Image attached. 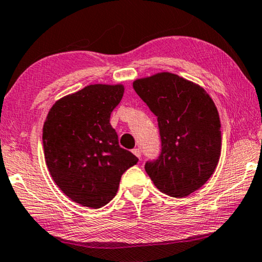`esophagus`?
<instances>
[{
	"instance_id": "34e87169",
	"label": "esophagus",
	"mask_w": 262,
	"mask_h": 262,
	"mask_svg": "<svg viewBox=\"0 0 262 262\" xmlns=\"http://www.w3.org/2000/svg\"><path fill=\"white\" fill-rule=\"evenodd\" d=\"M132 152H133V154H134L135 156H137L138 158H140V157H141V151L139 150V148H134V150L132 151Z\"/></svg>"
}]
</instances>
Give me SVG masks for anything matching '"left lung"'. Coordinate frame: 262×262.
<instances>
[{"mask_svg":"<svg viewBox=\"0 0 262 262\" xmlns=\"http://www.w3.org/2000/svg\"><path fill=\"white\" fill-rule=\"evenodd\" d=\"M133 88L157 116L160 157L145 170L170 197H186L209 180L220 160L221 124L216 106L201 85L170 72L138 78Z\"/></svg>","mask_w":262,"mask_h":262,"instance_id":"obj_1","label":"left lung"}]
</instances>
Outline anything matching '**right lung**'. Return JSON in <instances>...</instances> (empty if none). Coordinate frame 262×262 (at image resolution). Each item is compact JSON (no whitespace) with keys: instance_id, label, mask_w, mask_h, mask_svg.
<instances>
[{"instance_id":"right-lung-1","label":"right lung","mask_w":262,"mask_h":262,"mask_svg":"<svg viewBox=\"0 0 262 262\" xmlns=\"http://www.w3.org/2000/svg\"><path fill=\"white\" fill-rule=\"evenodd\" d=\"M123 84H91L55 101L43 124V151L54 183L83 207H104L138 158L118 144L110 116Z\"/></svg>"}]
</instances>
